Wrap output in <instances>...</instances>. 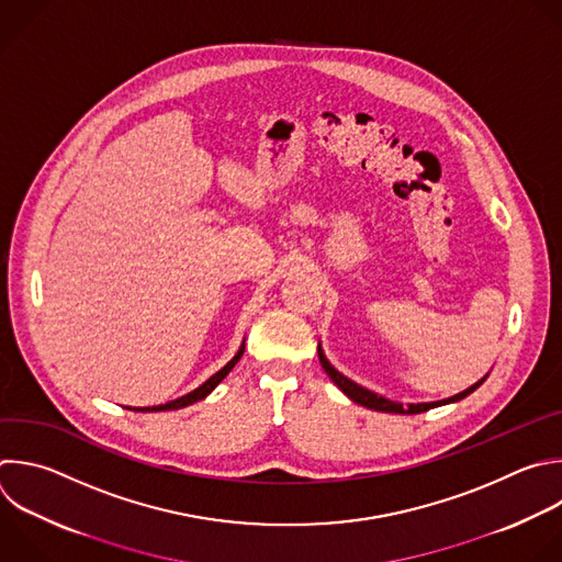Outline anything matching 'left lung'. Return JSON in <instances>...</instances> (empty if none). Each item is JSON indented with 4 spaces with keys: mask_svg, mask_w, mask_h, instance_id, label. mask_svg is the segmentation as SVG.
<instances>
[{
    "mask_svg": "<svg viewBox=\"0 0 562 562\" xmlns=\"http://www.w3.org/2000/svg\"><path fill=\"white\" fill-rule=\"evenodd\" d=\"M317 355H319V363H322V368L326 370V375L335 382V386L348 397V400H352L355 404H359V406H363V408H370V411H378V413H397V415H419V413H426V411H430V408H437V406H446V404H454V402H461L463 397H468L470 393H474L485 380H487V375L483 378V380H479L474 386H470V389H465L463 393H459V395H454V397H448V400H441V402H430V404H408V406H404V404H397V402H391V400H386V397H382V395H378V393H372V391H368V389H363V386H359V384H355V382H350L348 378H344L339 370H335L333 366H330V361L326 359V355H324V350H322V346H317Z\"/></svg>",
    "mask_w": 562,
    "mask_h": 562,
    "instance_id": "8db88e82",
    "label": "left lung"
}]
</instances>
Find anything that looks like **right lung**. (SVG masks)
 Returning <instances> with one entry per match:
<instances>
[{
    "instance_id": "right-lung-1",
    "label": "right lung",
    "mask_w": 562,
    "mask_h": 562,
    "mask_svg": "<svg viewBox=\"0 0 562 562\" xmlns=\"http://www.w3.org/2000/svg\"><path fill=\"white\" fill-rule=\"evenodd\" d=\"M243 352H245V344L240 346V350L234 355V359L232 361H227L216 375H212L203 386H199L196 391H192V393H187V395H182V397H178V400H173V402H167V404H160V406H147V408H130V411H136V413H160V411H178V408H184V406H192V404H196V402H201V400H205L227 375H229V370L238 363V359L243 357Z\"/></svg>"
}]
</instances>
